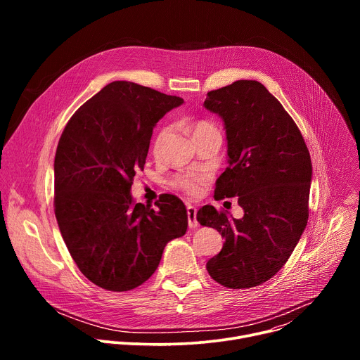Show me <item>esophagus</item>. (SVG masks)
<instances>
[{"mask_svg":"<svg viewBox=\"0 0 360 360\" xmlns=\"http://www.w3.org/2000/svg\"><path fill=\"white\" fill-rule=\"evenodd\" d=\"M196 212L198 210L192 205H188L186 207V214H188V225L191 229H195L198 226V221H196Z\"/></svg>","mask_w":360,"mask_h":360,"instance_id":"esophagus-1","label":"esophagus"}]
</instances>
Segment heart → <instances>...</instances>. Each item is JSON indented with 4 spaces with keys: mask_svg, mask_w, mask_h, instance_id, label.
Returning a JSON list of instances; mask_svg holds the SVG:
<instances>
[{
    "mask_svg": "<svg viewBox=\"0 0 360 360\" xmlns=\"http://www.w3.org/2000/svg\"><path fill=\"white\" fill-rule=\"evenodd\" d=\"M214 131H218V129L210 121H196L192 124L193 138L207 132H214ZM171 135H172V128L169 125H164L157 131L155 136H153L150 143V152L157 160L164 155L168 141L171 139ZM210 181H211V172L205 169H191V171L175 175L171 184L175 189L181 191L182 193L195 198L203 192V189L207 188Z\"/></svg>",
    "mask_w": 360,
    "mask_h": 360,
    "instance_id": "1",
    "label": "heart"
}]
</instances>
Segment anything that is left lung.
<instances>
[{
  "mask_svg": "<svg viewBox=\"0 0 360 360\" xmlns=\"http://www.w3.org/2000/svg\"><path fill=\"white\" fill-rule=\"evenodd\" d=\"M203 105L218 114L228 139V168L215 199L238 196L243 218L205 205L196 215L225 243L207 264L231 289L258 286L286 264L309 218V149L281 102L258 81L240 79L208 92Z\"/></svg>",
  "mask_w": 360,
  "mask_h": 360,
  "instance_id": "8db88e82",
  "label": "left lung"
}]
</instances>
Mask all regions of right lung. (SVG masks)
I'll list each match as a JSON object with an SVG mask.
<instances>
[{
  "label": "right lung",
  "mask_w": 360,
  "mask_h": 360,
  "mask_svg": "<svg viewBox=\"0 0 360 360\" xmlns=\"http://www.w3.org/2000/svg\"><path fill=\"white\" fill-rule=\"evenodd\" d=\"M182 98L114 81L65 125L54 161V212L74 262L96 286L125 292L157 271L165 245L188 228L181 199L165 193L134 203L131 185L143 171L155 124Z\"/></svg>",
  "instance_id": "1"
}]
</instances>
